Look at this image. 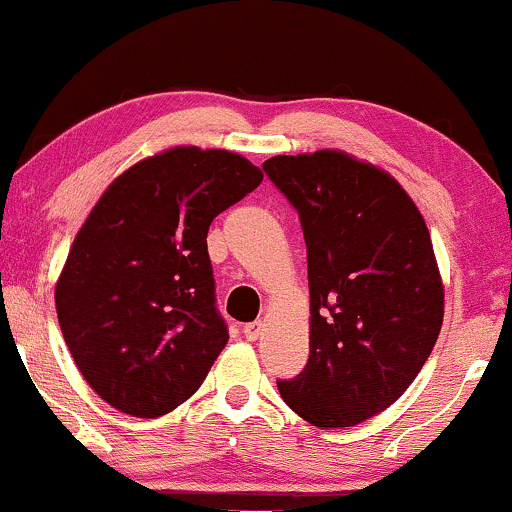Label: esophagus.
<instances>
[{
  "instance_id": "1",
  "label": "esophagus",
  "mask_w": 512,
  "mask_h": 512,
  "mask_svg": "<svg viewBox=\"0 0 512 512\" xmlns=\"http://www.w3.org/2000/svg\"><path fill=\"white\" fill-rule=\"evenodd\" d=\"M261 331H263V321H251V324H247V326L242 328L244 338H247V340H258V335H261Z\"/></svg>"
}]
</instances>
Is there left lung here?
<instances>
[{
    "instance_id": "obj_1",
    "label": "left lung",
    "mask_w": 512,
    "mask_h": 512,
    "mask_svg": "<svg viewBox=\"0 0 512 512\" xmlns=\"http://www.w3.org/2000/svg\"><path fill=\"white\" fill-rule=\"evenodd\" d=\"M263 170L298 209L310 282V359L277 389L312 426H356L403 396L438 340L445 289L429 228L389 172L345 151Z\"/></svg>"
}]
</instances>
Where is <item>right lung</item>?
<instances>
[{
	"mask_svg": "<svg viewBox=\"0 0 512 512\" xmlns=\"http://www.w3.org/2000/svg\"><path fill=\"white\" fill-rule=\"evenodd\" d=\"M263 181L240 153L172 146L111 181L55 284L76 368L132 417L191 398L228 342L214 305L207 230Z\"/></svg>",
	"mask_w": 512,
	"mask_h": 512,
	"instance_id": "obj_1",
	"label": "right lung"
}]
</instances>
